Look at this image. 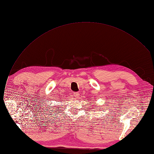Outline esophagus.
Instances as JSON below:
<instances>
[{
	"instance_id": "34e87169",
	"label": "esophagus",
	"mask_w": 154,
	"mask_h": 154,
	"mask_svg": "<svg viewBox=\"0 0 154 154\" xmlns=\"http://www.w3.org/2000/svg\"><path fill=\"white\" fill-rule=\"evenodd\" d=\"M73 95H74V97H75V98H78V97L79 96V93H78V92H75V93H73Z\"/></svg>"
}]
</instances>
